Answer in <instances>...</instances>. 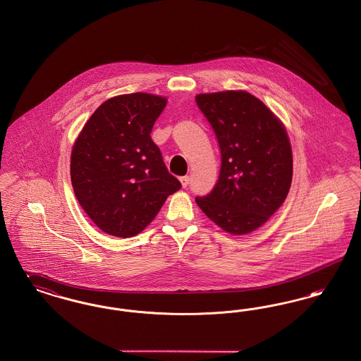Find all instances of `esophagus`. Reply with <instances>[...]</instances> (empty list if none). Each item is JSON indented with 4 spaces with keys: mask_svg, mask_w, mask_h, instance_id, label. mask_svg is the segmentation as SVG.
Returning <instances> with one entry per match:
<instances>
[{
    "mask_svg": "<svg viewBox=\"0 0 361 361\" xmlns=\"http://www.w3.org/2000/svg\"><path fill=\"white\" fill-rule=\"evenodd\" d=\"M180 183H181V185H183V188H187L189 184L188 176H183V177H180Z\"/></svg>",
    "mask_w": 361,
    "mask_h": 361,
    "instance_id": "1",
    "label": "esophagus"
}]
</instances>
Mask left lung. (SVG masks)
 <instances>
[{
    "mask_svg": "<svg viewBox=\"0 0 361 361\" xmlns=\"http://www.w3.org/2000/svg\"><path fill=\"white\" fill-rule=\"evenodd\" d=\"M196 103L218 137L222 166L215 188L197 206L224 231L249 234L288 195L292 150L284 124L245 90L200 93Z\"/></svg>",
    "mask_w": 361,
    "mask_h": 361,
    "instance_id": "obj_1",
    "label": "left lung"
}]
</instances>
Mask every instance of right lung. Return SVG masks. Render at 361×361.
<instances>
[{
	"instance_id": "1",
	"label": "right lung",
	"mask_w": 361,
	"mask_h": 361,
	"mask_svg": "<svg viewBox=\"0 0 361 361\" xmlns=\"http://www.w3.org/2000/svg\"><path fill=\"white\" fill-rule=\"evenodd\" d=\"M166 103L142 92L112 97L93 112L74 142L70 176L75 197L109 235H137L181 188L150 137Z\"/></svg>"
}]
</instances>
